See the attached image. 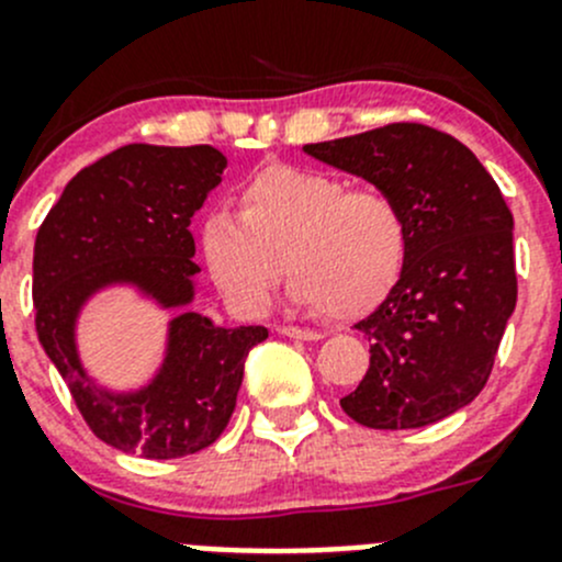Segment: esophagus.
<instances>
[{
    "instance_id": "34e87169",
    "label": "esophagus",
    "mask_w": 562,
    "mask_h": 562,
    "mask_svg": "<svg viewBox=\"0 0 562 562\" xmlns=\"http://www.w3.org/2000/svg\"><path fill=\"white\" fill-rule=\"evenodd\" d=\"M277 331L282 334V337H291V339H307V342H313V339H321V334L313 331V328H299V326H280Z\"/></svg>"
}]
</instances>
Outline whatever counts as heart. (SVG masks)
Wrapping results in <instances>:
<instances>
[{
	"label": "heart",
	"instance_id": "b5f03b06",
	"mask_svg": "<svg viewBox=\"0 0 562 562\" xmlns=\"http://www.w3.org/2000/svg\"><path fill=\"white\" fill-rule=\"evenodd\" d=\"M407 241L405 212L389 192L293 166L249 176L239 214L217 209L201 228L209 274L234 307L263 313L288 269L293 299L339 321L389 296Z\"/></svg>",
	"mask_w": 562,
	"mask_h": 562
}]
</instances>
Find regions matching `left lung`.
Returning a JSON list of instances; mask_svg holds the SVG:
<instances>
[{
  "instance_id": "1",
  "label": "left lung",
  "mask_w": 562,
  "mask_h": 562,
  "mask_svg": "<svg viewBox=\"0 0 562 562\" xmlns=\"http://www.w3.org/2000/svg\"><path fill=\"white\" fill-rule=\"evenodd\" d=\"M304 151L389 192L411 234L386 302L356 323L370 337V370L339 405L370 429L451 416L486 386L517 307L514 217L501 187L454 135L416 122Z\"/></svg>"
}]
</instances>
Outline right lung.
Segmentation results:
<instances>
[{
	"mask_svg": "<svg viewBox=\"0 0 562 562\" xmlns=\"http://www.w3.org/2000/svg\"><path fill=\"white\" fill-rule=\"evenodd\" d=\"M214 146L127 144L70 179L35 239V328L72 402L100 440L127 454L179 459L228 427L245 359L266 326L225 328L198 313L171 321L160 372L135 394L94 386L76 350V317L100 288L133 282L162 307L192 302L190 220L220 184Z\"/></svg>",
	"mask_w": 562,
	"mask_h": 562,
	"instance_id": "add662e5",
	"label": "right lung"
}]
</instances>
